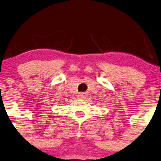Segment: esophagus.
I'll return each instance as SVG.
<instances>
[{"label": "esophagus", "mask_w": 161, "mask_h": 161, "mask_svg": "<svg viewBox=\"0 0 161 161\" xmlns=\"http://www.w3.org/2000/svg\"><path fill=\"white\" fill-rule=\"evenodd\" d=\"M78 96V98H80V99H84V98H85V93H79L78 96Z\"/></svg>", "instance_id": "esophagus-1"}]
</instances>
